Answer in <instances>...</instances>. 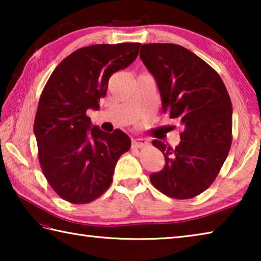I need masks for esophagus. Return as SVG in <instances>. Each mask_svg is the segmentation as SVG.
I'll return each instance as SVG.
<instances>
[{
	"label": "esophagus",
	"mask_w": 261,
	"mask_h": 261,
	"mask_svg": "<svg viewBox=\"0 0 261 261\" xmlns=\"http://www.w3.org/2000/svg\"><path fill=\"white\" fill-rule=\"evenodd\" d=\"M147 144V140L144 139V138H135L132 139V146L134 147H143L145 145Z\"/></svg>",
	"instance_id": "34e87169"
}]
</instances>
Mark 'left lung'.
<instances>
[{
  "label": "left lung",
  "mask_w": 261,
  "mask_h": 261,
  "mask_svg": "<svg viewBox=\"0 0 261 261\" xmlns=\"http://www.w3.org/2000/svg\"><path fill=\"white\" fill-rule=\"evenodd\" d=\"M140 60L160 92L162 112L182 124L175 148L152 143L165 155L163 169L149 176L159 191L190 199L214 182L231 145L232 106L222 79L205 61L174 43H146Z\"/></svg>",
  "instance_id": "8db88e82"
}]
</instances>
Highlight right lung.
I'll use <instances>...</instances> for the list:
<instances>
[{
    "label": "right lung",
    "instance_id": "obj_1",
    "mask_svg": "<svg viewBox=\"0 0 261 261\" xmlns=\"http://www.w3.org/2000/svg\"><path fill=\"white\" fill-rule=\"evenodd\" d=\"M139 42L92 45L70 54L48 79L39 101L34 136L43 175L72 204H86L109 188L116 162L131 139L103 132L86 113L99 110L110 76L138 56Z\"/></svg>",
    "mask_w": 261,
    "mask_h": 261
}]
</instances>
